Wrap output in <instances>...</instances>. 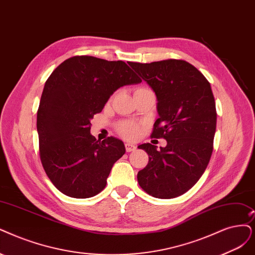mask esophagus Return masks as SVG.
Instances as JSON below:
<instances>
[{"label":"esophagus","instance_id":"1","mask_svg":"<svg viewBox=\"0 0 255 255\" xmlns=\"http://www.w3.org/2000/svg\"><path fill=\"white\" fill-rule=\"evenodd\" d=\"M125 148H126V151H127V152H131V151H134L136 146L133 145V144L126 143V144H125Z\"/></svg>","mask_w":255,"mask_h":255}]
</instances>
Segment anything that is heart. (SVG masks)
Instances as JSON below:
<instances>
[{"instance_id":"obj_1","label":"heart","mask_w":255,"mask_h":255,"mask_svg":"<svg viewBox=\"0 0 255 255\" xmlns=\"http://www.w3.org/2000/svg\"><path fill=\"white\" fill-rule=\"evenodd\" d=\"M146 90V88H137L135 91ZM134 91V92H135ZM140 128L137 124L132 122H122L118 126V132L126 139H135L139 135Z\"/></svg>"}]
</instances>
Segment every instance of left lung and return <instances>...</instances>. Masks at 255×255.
I'll use <instances>...</instances> for the list:
<instances>
[{
    "label": "left lung",
    "mask_w": 255,
    "mask_h": 255,
    "mask_svg": "<svg viewBox=\"0 0 255 255\" xmlns=\"http://www.w3.org/2000/svg\"><path fill=\"white\" fill-rule=\"evenodd\" d=\"M155 92L157 112L151 137L166 147L139 145L149 155L137 173L142 189L157 199H173L200 180L210 161L216 128L215 101L210 83L183 60L128 63Z\"/></svg>",
    "instance_id": "1"
}]
</instances>
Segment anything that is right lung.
<instances>
[{
	"mask_svg": "<svg viewBox=\"0 0 255 255\" xmlns=\"http://www.w3.org/2000/svg\"><path fill=\"white\" fill-rule=\"evenodd\" d=\"M140 82L125 62L89 55L72 56L53 70L45 83L36 129L41 162L56 189L88 199L106 187L125 146L112 136L97 140L90 120L120 87Z\"/></svg>",
	"mask_w": 255,
	"mask_h": 255,
	"instance_id": "1",
	"label": "right lung"
}]
</instances>
